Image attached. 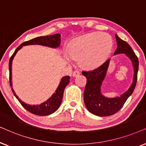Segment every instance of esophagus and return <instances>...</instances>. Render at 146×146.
Listing matches in <instances>:
<instances>
[{"label":"esophagus","mask_w":146,"mask_h":146,"mask_svg":"<svg viewBox=\"0 0 146 146\" xmlns=\"http://www.w3.org/2000/svg\"><path fill=\"white\" fill-rule=\"evenodd\" d=\"M80 74V73H79V71H75L74 72H73V76L74 77H77L78 76V75Z\"/></svg>","instance_id":"obj_1"}]
</instances>
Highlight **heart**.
<instances>
[{"instance_id": "1", "label": "heart", "mask_w": 146, "mask_h": 146, "mask_svg": "<svg viewBox=\"0 0 146 146\" xmlns=\"http://www.w3.org/2000/svg\"><path fill=\"white\" fill-rule=\"evenodd\" d=\"M113 48L111 36L106 33L96 32L85 35L73 40L67 49L71 59L79 61L81 67L94 69L108 59ZM68 60V58L66 57Z\"/></svg>"}]
</instances>
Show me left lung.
Returning a JSON list of instances; mask_svg holds the SVG:
<instances>
[{
  "label": "left lung",
  "mask_w": 146,
  "mask_h": 146,
  "mask_svg": "<svg viewBox=\"0 0 146 146\" xmlns=\"http://www.w3.org/2000/svg\"><path fill=\"white\" fill-rule=\"evenodd\" d=\"M115 36L117 47L114 55L121 53L125 54L131 61L133 65V81L128 90L120 96L112 98H106L102 93L101 87L106 76L110 59L107 60L96 69L89 71H82V74L87 78V84L83 94L85 105L89 112L100 117L110 116L117 113L132 94L137 82L139 67L138 58L127 42L121 39L117 34Z\"/></svg>",
  "instance_id": "1"
}]
</instances>
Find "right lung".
Returning a JSON list of instances; mask_svg holds the SVG:
<instances>
[{"instance_id":"obj_1","label":"right lung","mask_w":146,"mask_h":146,"mask_svg":"<svg viewBox=\"0 0 146 146\" xmlns=\"http://www.w3.org/2000/svg\"><path fill=\"white\" fill-rule=\"evenodd\" d=\"M60 44H61V35L60 34H54L53 35H48L44 36H38L35 38H33L28 41L23 42L20 44L15 51L13 53V55L11 56V59L9 61V82L10 85L11 87V89L13 94L16 97L20 104L23 106V108L26 109L29 112L32 113L35 115H40V116H45L52 114L53 113L55 112L60 107V105L61 104L62 99H63L64 90L66 86L69 84V76H65L61 79L60 81L59 85L56 89L55 92L52 95L51 97H50L46 102H44L40 105H31L27 104L26 103L23 102L21 101L19 97L17 96L16 93H15V91L13 89L12 84V63L13 59L15 56L16 55L17 52L23 47V46L31 45V44H39V45L46 46L51 48H57L59 47Z\"/></svg>"}]
</instances>
